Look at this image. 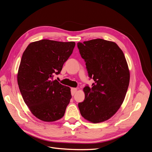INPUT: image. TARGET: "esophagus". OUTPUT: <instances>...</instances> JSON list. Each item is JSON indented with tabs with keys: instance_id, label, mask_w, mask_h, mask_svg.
<instances>
[{
	"instance_id": "34e87169",
	"label": "esophagus",
	"mask_w": 152,
	"mask_h": 152,
	"mask_svg": "<svg viewBox=\"0 0 152 152\" xmlns=\"http://www.w3.org/2000/svg\"><path fill=\"white\" fill-rule=\"evenodd\" d=\"M77 91V88H72V89H71V93H72V96L74 95Z\"/></svg>"
}]
</instances>
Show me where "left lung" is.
Listing matches in <instances>:
<instances>
[{"instance_id":"obj_1","label":"left lung","mask_w":152,"mask_h":152,"mask_svg":"<svg viewBox=\"0 0 152 152\" xmlns=\"http://www.w3.org/2000/svg\"><path fill=\"white\" fill-rule=\"evenodd\" d=\"M91 88H84L85 99L78 106L87 121L99 123L108 120L120 108L127 93L130 73L124 54L118 45L102 39L77 43Z\"/></svg>"}]
</instances>
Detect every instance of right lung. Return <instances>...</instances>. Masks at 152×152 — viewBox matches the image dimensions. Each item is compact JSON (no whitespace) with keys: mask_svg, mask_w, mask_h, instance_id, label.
<instances>
[{"mask_svg":"<svg viewBox=\"0 0 152 152\" xmlns=\"http://www.w3.org/2000/svg\"><path fill=\"white\" fill-rule=\"evenodd\" d=\"M75 42L43 39L30 43L22 55L17 80L31 113L44 122L62 118L72 98L70 88L53 80L70 56Z\"/></svg>","mask_w":152,"mask_h":152,"instance_id":"right-lung-1","label":"right lung"}]
</instances>
